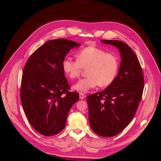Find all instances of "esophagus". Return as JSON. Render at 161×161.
<instances>
[{"label": "esophagus", "mask_w": 161, "mask_h": 161, "mask_svg": "<svg viewBox=\"0 0 161 161\" xmlns=\"http://www.w3.org/2000/svg\"><path fill=\"white\" fill-rule=\"evenodd\" d=\"M85 95L83 93H82V92H80V93H79V97H80V99H83L85 98Z\"/></svg>", "instance_id": "obj_1"}]
</instances>
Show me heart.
Listing matches in <instances>:
<instances>
[{
    "label": "heart",
    "mask_w": 161,
    "mask_h": 161,
    "mask_svg": "<svg viewBox=\"0 0 161 161\" xmlns=\"http://www.w3.org/2000/svg\"><path fill=\"white\" fill-rule=\"evenodd\" d=\"M63 71L71 79L79 78L82 69L86 77L73 86V89L86 92L99 85L106 87L114 82L119 69V61L113 53L95 46L84 48L76 53V60L66 57L62 61Z\"/></svg>",
    "instance_id": "1"
}]
</instances>
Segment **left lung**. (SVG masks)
<instances>
[{
  "label": "left lung",
  "instance_id": "obj_1",
  "mask_svg": "<svg viewBox=\"0 0 161 161\" xmlns=\"http://www.w3.org/2000/svg\"><path fill=\"white\" fill-rule=\"evenodd\" d=\"M116 47L121 55L118 74L105 89L86 98L92 130L99 136L112 137L120 133L133 119L142 96L144 76L139 60L125 43L101 40Z\"/></svg>",
  "mask_w": 161,
  "mask_h": 161
}]
</instances>
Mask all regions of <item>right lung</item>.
Returning <instances> with one entry per match:
<instances>
[{"mask_svg": "<svg viewBox=\"0 0 161 161\" xmlns=\"http://www.w3.org/2000/svg\"><path fill=\"white\" fill-rule=\"evenodd\" d=\"M79 43L65 39L46 42L34 52L23 69L21 101L28 121L39 133L51 136L65 128L71 107L79 99L70 92L62 63Z\"/></svg>", "mask_w": 161, "mask_h": 161, "instance_id": "right-lung-1", "label": "right lung"}]
</instances>
